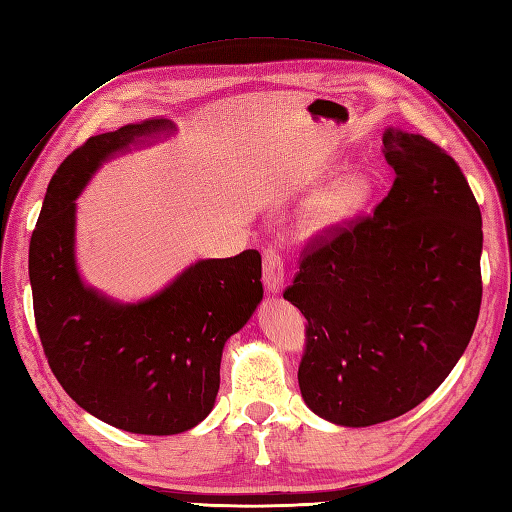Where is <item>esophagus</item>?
Wrapping results in <instances>:
<instances>
[{
    "label": "esophagus",
    "instance_id": "esophagus-1",
    "mask_svg": "<svg viewBox=\"0 0 512 512\" xmlns=\"http://www.w3.org/2000/svg\"><path fill=\"white\" fill-rule=\"evenodd\" d=\"M263 280H265L267 291L271 293H280L282 284L286 280V269L282 265L280 249L276 245H267L263 249Z\"/></svg>",
    "mask_w": 512,
    "mask_h": 512
}]
</instances>
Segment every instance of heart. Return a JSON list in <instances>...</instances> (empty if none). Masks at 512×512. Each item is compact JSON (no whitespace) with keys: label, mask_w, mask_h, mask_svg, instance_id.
Returning a JSON list of instances; mask_svg holds the SVG:
<instances>
[{"label":"heart","mask_w":512,"mask_h":512,"mask_svg":"<svg viewBox=\"0 0 512 512\" xmlns=\"http://www.w3.org/2000/svg\"><path fill=\"white\" fill-rule=\"evenodd\" d=\"M371 195L365 173H350L319 191L308 204V223L313 228H332L354 217Z\"/></svg>","instance_id":"b5f03b06"}]
</instances>
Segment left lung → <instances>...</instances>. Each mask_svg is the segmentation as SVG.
I'll return each mask as SVG.
<instances>
[{
  "label": "left lung",
  "mask_w": 512,
  "mask_h": 512,
  "mask_svg": "<svg viewBox=\"0 0 512 512\" xmlns=\"http://www.w3.org/2000/svg\"><path fill=\"white\" fill-rule=\"evenodd\" d=\"M382 141L389 195L315 234L284 289L308 321L304 402L350 428L400 417L439 389L482 302V215L463 171L421 134L389 128Z\"/></svg>",
  "instance_id": "obj_1"
}]
</instances>
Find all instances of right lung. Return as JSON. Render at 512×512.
<instances>
[{
	"mask_svg": "<svg viewBox=\"0 0 512 512\" xmlns=\"http://www.w3.org/2000/svg\"><path fill=\"white\" fill-rule=\"evenodd\" d=\"M162 130L173 123H130L73 149L47 186L30 241L34 321L56 380L93 417L158 436L191 430L213 410L223 345L263 299L256 249L199 260L139 304L82 284L73 199L112 152Z\"/></svg>",
	"mask_w": 512,
	"mask_h": 512,
	"instance_id": "1",
	"label": "right lung"
}]
</instances>
